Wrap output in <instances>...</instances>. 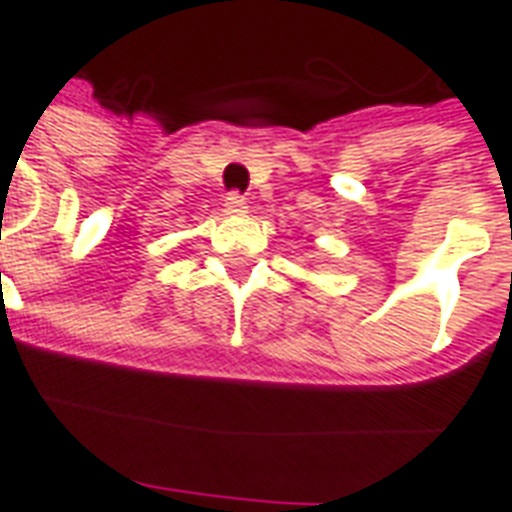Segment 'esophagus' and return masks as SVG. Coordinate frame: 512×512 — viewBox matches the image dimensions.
Returning <instances> with one entry per match:
<instances>
[{
  "mask_svg": "<svg viewBox=\"0 0 512 512\" xmlns=\"http://www.w3.org/2000/svg\"><path fill=\"white\" fill-rule=\"evenodd\" d=\"M244 209H247V201H244V196H241V193L233 191L225 196V212H228V215H241Z\"/></svg>",
  "mask_w": 512,
  "mask_h": 512,
  "instance_id": "obj_1",
  "label": "esophagus"
}]
</instances>
